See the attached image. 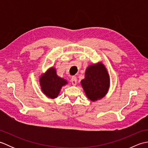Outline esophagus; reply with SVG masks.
<instances>
[{"instance_id":"1","label":"esophagus","mask_w":148,"mask_h":148,"mask_svg":"<svg viewBox=\"0 0 148 148\" xmlns=\"http://www.w3.org/2000/svg\"><path fill=\"white\" fill-rule=\"evenodd\" d=\"M71 81V83L72 84V85H74V86L76 85V84H77V78H76V77L72 76Z\"/></svg>"}]
</instances>
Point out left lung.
Masks as SVG:
<instances>
[{"mask_svg":"<svg viewBox=\"0 0 148 148\" xmlns=\"http://www.w3.org/2000/svg\"><path fill=\"white\" fill-rule=\"evenodd\" d=\"M81 84L90 100L94 102L103 98L108 93L110 84L109 76L104 65L99 62L89 65Z\"/></svg>","mask_w":148,"mask_h":148,"instance_id":"8db88e82","label":"left lung"}]
</instances>
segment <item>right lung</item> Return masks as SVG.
I'll return each instance as SVG.
<instances>
[{
    "mask_svg": "<svg viewBox=\"0 0 148 148\" xmlns=\"http://www.w3.org/2000/svg\"><path fill=\"white\" fill-rule=\"evenodd\" d=\"M40 86L43 93L51 99L58 97L62 87L67 84V81L56 74V69H49L39 79Z\"/></svg>",
    "mask_w": 148,
    "mask_h": 148,
    "instance_id": "right-lung-1",
    "label": "right lung"
}]
</instances>
